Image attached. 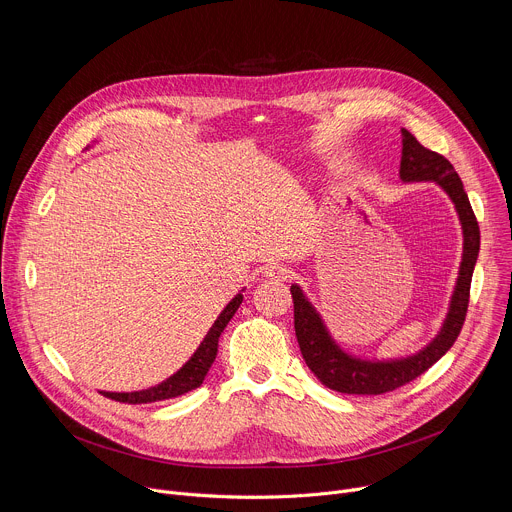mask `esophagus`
<instances>
[{"instance_id": "1", "label": "esophagus", "mask_w": 512, "mask_h": 512, "mask_svg": "<svg viewBox=\"0 0 512 512\" xmlns=\"http://www.w3.org/2000/svg\"><path fill=\"white\" fill-rule=\"evenodd\" d=\"M289 273H291V271H289L285 265H281V263H271V265L265 267L263 277L269 279V281H273V283H279V281H287V279H289Z\"/></svg>"}]
</instances>
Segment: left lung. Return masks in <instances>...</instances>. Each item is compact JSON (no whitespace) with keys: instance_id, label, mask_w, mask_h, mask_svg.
Instances as JSON below:
<instances>
[{"instance_id":"obj_1","label":"left lung","mask_w":512,"mask_h":512,"mask_svg":"<svg viewBox=\"0 0 512 512\" xmlns=\"http://www.w3.org/2000/svg\"><path fill=\"white\" fill-rule=\"evenodd\" d=\"M401 135L403 150L399 178L403 182H435L454 202L464 237L460 271L440 332L419 352L391 360L362 358L346 352L334 340L320 312L306 298L304 289L298 283L291 285L294 326L302 356L322 385L346 395H381L417 379L452 348L466 320L470 281L480 251L478 221L454 166L444 156L423 148L407 129H401Z\"/></svg>"}]
</instances>
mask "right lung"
Segmentation results:
<instances>
[{"label":"right lung","mask_w":512,"mask_h":512,"mask_svg":"<svg viewBox=\"0 0 512 512\" xmlns=\"http://www.w3.org/2000/svg\"><path fill=\"white\" fill-rule=\"evenodd\" d=\"M241 302H243V289L225 306V310L218 314V318L214 320V324L210 326V330L206 332V336L202 338V342L198 344L194 354L186 360V364H182V367L172 377H168L160 385L150 387V389H141V391H131V393H111V391H101V393L113 401L137 405V403H154V401L180 397L192 389H198L216 358L218 336H221V332L227 328V324L239 310Z\"/></svg>","instance_id":"add662e5"}]
</instances>
